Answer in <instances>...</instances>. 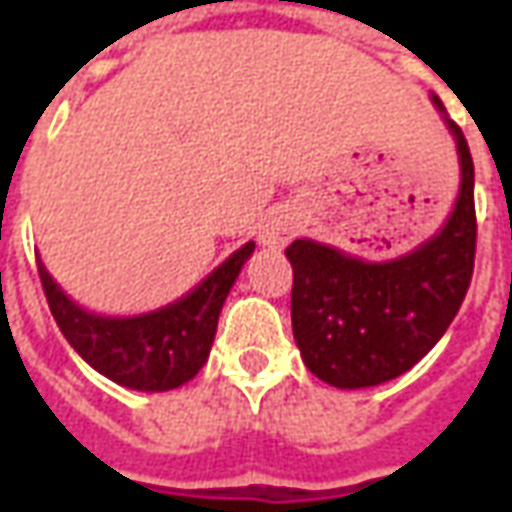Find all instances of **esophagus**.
<instances>
[{"mask_svg":"<svg viewBox=\"0 0 512 512\" xmlns=\"http://www.w3.org/2000/svg\"><path fill=\"white\" fill-rule=\"evenodd\" d=\"M293 238V222L282 213H274L268 216V222L263 224V233H260V241L266 246H285Z\"/></svg>","mask_w":512,"mask_h":512,"instance_id":"obj_1","label":"esophagus"}]
</instances>
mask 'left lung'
<instances>
[{
	"label": "left lung",
	"mask_w": 512,
	"mask_h": 512,
	"mask_svg": "<svg viewBox=\"0 0 512 512\" xmlns=\"http://www.w3.org/2000/svg\"><path fill=\"white\" fill-rule=\"evenodd\" d=\"M433 104L444 112L433 95ZM461 161L452 216L430 241L386 263H365L299 238L285 249L293 266V337L312 376L340 389H362L403 376L458 315L477 249L474 164L466 136L450 117Z\"/></svg>",
	"instance_id": "8db88e82"
}]
</instances>
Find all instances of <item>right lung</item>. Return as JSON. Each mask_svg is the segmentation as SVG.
Wrapping results in <instances>:
<instances>
[{
	"mask_svg": "<svg viewBox=\"0 0 512 512\" xmlns=\"http://www.w3.org/2000/svg\"><path fill=\"white\" fill-rule=\"evenodd\" d=\"M252 252L255 244L249 241L183 299L136 318H106L82 310L62 293L40 260L38 274L54 321L87 365L128 389L167 392L191 381L208 362L222 304Z\"/></svg>",
	"mask_w": 512,
	"mask_h": 512,
	"instance_id": "obj_1",
	"label": "right lung"
}]
</instances>
